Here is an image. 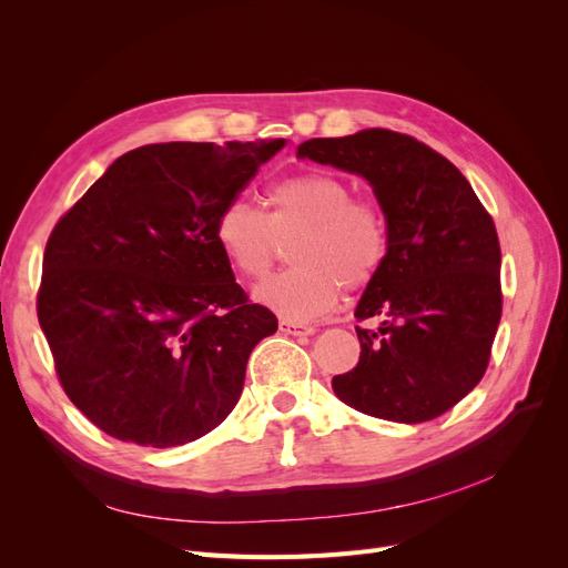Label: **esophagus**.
Segmentation results:
<instances>
[{"label": "esophagus", "instance_id": "obj_1", "mask_svg": "<svg viewBox=\"0 0 568 568\" xmlns=\"http://www.w3.org/2000/svg\"><path fill=\"white\" fill-rule=\"evenodd\" d=\"M280 329L288 336H311L315 334V326L311 324H301V322H291V320H282L280 322Z\"/></svg>", "mask_w": 568, "mask_h": 568}]
</instances>
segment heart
Returning a JSON list of instances; mask_svg holds the SVG:
<instances>
[{"instance_id":"1","label":"heart","mask_w":568,"mask_h":568,"mask_svg":"<svg viewBox=\"0 0 568 568\" xmlns=\"http://www.w3.org/2000/svg\"><path fill=\"white\" fill-rule=\"evenodd\" d=\"M215 242L234 272L261 280L291 246V267L257 286L255 298L291 322L329 313L343 284L367 286L388 255V222L374 201L355 199L346 180L301 173L270 186L267 213L232 199L215 217Z\"/></svg>"}]
</instances>
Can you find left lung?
Here are the masks:
<instances>
[{
    "instance_id": "left-lung-1",
    "label": "left lung",
    "mask_w": 568,
    "mask_h": 568,
    "mask_svg": "<svg viewBox=\"0 0 568 568\" xmlns=\"http://www.w3.org/2000/svg\"><path fill=\"white\" fill-rule=\"evenodd\" d=\"M301 159L363 175L388 222V255L355 317L357 365L332 379L365 415L419 424L484 379L503 315L500 242L471 184L438 151L384 128L320 136Z\"/></svg>"
}]
</instances>
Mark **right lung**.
I'll use <instances>...</instances> for the list:
<instances>
[{
	"label": "right lung",
	"instance_id": "obj_1",
	"mask_svg": "<svg viewBox=\"0 0 568 568\" xmlns=\"http://www.w3.org/2000/svg\"><path fill=\"white\" fill-rule=\"evenodd\" d=\"M284 144L128 151L51 230L38 320L65 395L101 432L173 448L239 403L277 317L234 282L213 230Z\"/></svg>",
	"mask_w": 568,
	"mask_h": 568
}]
</instances>
